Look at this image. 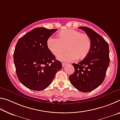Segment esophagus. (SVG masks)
I'll return each instance as SVG.
<instances>
[{
	"mask_svg": "<svg viewBox=\"0 0 120 120\" xmlns=\"http://www.w3.org/2000/svg\"><path fill=\"white\" fill-rule=\"evenodd\" d=\"M66 64H64V63H62V66L63 67H64L65 66H66Z\"/></svg>",
	"mask_w": 120,
	"mask_h": 120,
	"instance_id": "obj_1",
	"label": "esophagus"
}]
</instances>
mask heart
Masks as SVG:
<instances>
[{"instance_id":"heart-1","label":"heart","mask_w":120,"mask_h":120,"mask_svg":"<svg viewBox=\"0 0 120 120\" xmlns=\"http://www.w3.org/2000/svg\"><path fill=\"white\" fill-rule=\"evenodd\" d=\"M49 49L59 57L66 49L68 52L59 58L64 62L82 60L88 56L91 49L90 38L87 34L74 29L64 30L58 34V38H50L47 41Z\"/></svg>"}]
</instances>
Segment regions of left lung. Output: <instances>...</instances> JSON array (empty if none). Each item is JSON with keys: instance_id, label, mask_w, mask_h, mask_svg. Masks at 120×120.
<instances>
[{"instance_id": "8db88e82", "label": "left lung", "mask_w": 120, "mask_h": 120, "mask_svg": "<svg viewBox=\"0 0 120 120\" xmlns=\"http://www.w3.org/2000/svg\"><path fill=\"white\" fill-rule=\"evenodd\" d=\"M86 32L91 42V49L86 58L78 64L69 80L75 88L82 92H91L104 81L109 64V45L102 36L91 28L79 27Z\"/></svg>"}]
</instances>
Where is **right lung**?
<instances>
[{
	"label": "right lung",
	"instance_id": "obj_1",
	"mask_svg": "<svg viewBox=\"0 0 120 120\" xmlns=\"http://www.w3.org/2000/svg\"><path fill=\"white\" fill-rule=\"evenodd\" d=\"M56 29L36 27L17 41L14 52L16 74L22 84L31 90H43L52 82L62 64L47 46Z\"/></svg>",
	"mask_w": 120,
	"mask_h": 120
}]
</instances>
